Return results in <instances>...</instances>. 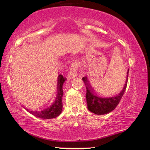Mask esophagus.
<instances>
[{"instance_id": "obj_1", "label": "esophagus", "mask_w": 150, "mask_h": 150, "mask_svg": "<svg viewBox=\"0 0 150 150\" xmlns=\"http://www.w3.org/2000/svg\"><path fill=\"white\" fill-rule=\"evenodd\" d=\"M78 74V66L76 64H74L70 68V72L68 75V78H74Z\"/></svg>"}]
</instances>
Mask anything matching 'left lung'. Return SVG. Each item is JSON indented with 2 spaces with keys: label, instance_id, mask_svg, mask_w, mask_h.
I'll return each instance as SVG.
<instances>
[{
  "label": "left lung",
  "instance_id": "obj_1",
  "mask_svg": "<svg viewBox=\"0 0 150 150\" xmlns=\"http://www.w3.org/2000/svg\"><path fill=\"white\" fill-rule=\"evenodd\" d=\"M127 74H128V72H127ZM82 80L86 84V85H87L86 98L88 109L90 112L98 115L108 114V113L112 112L113 110L116 108V107L119 104L122 96H123L127 83V80H126V84H125V86L122 90V91L118 95H117L116 96L108 98H102L92 94L91 88H90V87L88 86V84L87 83L88 81L86 77H84L82 78Z\"/></svg>",
  "mask_w": 150,
  "mask_h": 150
}]
</instances>
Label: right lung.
Here are the masks:
<instances>
[{"mask_svg":"<svg viewBox=\"0 0 150 150\" xmlns=\"http://www.w3.org/2000/svg\"><path fill=\"white\" fill-rule=\"evenodd\" d=\"M66 78L62 76V75H59L58 80V94L57 98L55 100L54 104L51 105L50 107L48 108L45 110H42L39 112H34V111H29L26 109L27 111L29 112L31 114L34 115L36 117H40L43 119H51L54 118L58 116L62 112V98L63 96V90H62V86Z\"/></svg>","mask_w":150,"mask_h":150,"instance_id":"add662e5","label":"right lung"}]
</instances>
